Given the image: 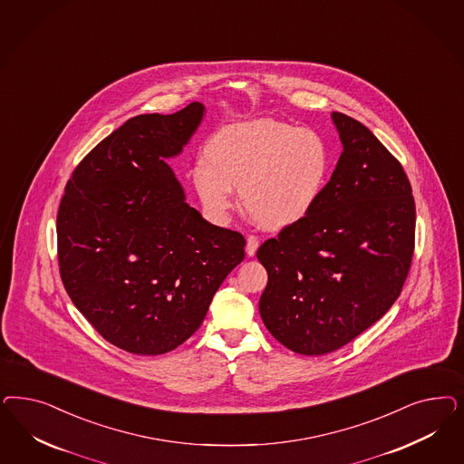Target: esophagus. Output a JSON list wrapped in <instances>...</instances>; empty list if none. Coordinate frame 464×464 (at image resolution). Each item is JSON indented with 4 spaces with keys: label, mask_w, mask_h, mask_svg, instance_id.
Masks as SVG:
<instances>
[{
    "label": "esophagus",
    "mask_w": 464,
    "mask_h": 464,
    "mask_svg": "<svg viewBox=\"0 0 464 464\" xmlns=\"http://www.w3.org/2000/svg\"><path fill=\"white\" fill-rule=\"evenodd\" d=\"M257 247H259V239L256 236H249L247 237V244H246V253H247V256H255Z\"/></svg>",
    "instance_id": "esophagus-1"
}]
</instances>
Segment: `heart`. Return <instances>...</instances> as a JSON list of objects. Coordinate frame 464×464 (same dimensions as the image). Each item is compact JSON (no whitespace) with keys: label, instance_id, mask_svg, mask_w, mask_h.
Wrapping results in <instances>:
<instances>
[{"label":"heart","instance_id":"1","mask_svg":"<svg viewBox=\"0 0 464 464\" xmlns=\"http://www.w3.org/2000/svg\"><path fill=\"white\" fill-rule=\"evenodd\" d=\"M207 164L193 170L203 208L222 220L234 207V191L251 218L284 230L311 215L326 189L331 151L324 138L307 128L257 120L220 130L205 149Z\"/></svg>","mask_w":464,"mask_h":464}]
</instances>
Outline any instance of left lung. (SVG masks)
Wrapping results in <instances>:
<instances>
[{
	"mask_svg": "<svg viewBox=\"0 0 464 464\" xmlns=\"http://www.w3.org/2000/svg\"><path fill=\"white\" fill-rule=\"evenodd\" d=\"M331 118L343 151L319 203L256 255L268 271L261 319L302 355L334 352L386 314L415 249V199L403 165L359 121Z\"/></svg>",
	"mask_w": 464,
	"mask_h": 464,
	"instance_id": "obj_1",
	"label": "left lung"
}]
</instances>
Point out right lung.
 Returning a JSON list of instances; mask_svg holds the SVG:
<instances>
[{"instance_id": "right-lung-1", "label": "right lung", "mask_w": 464, "mask_h": 464, "mask_svg": "<svg viewBox=\"0 0 464 464\" xmlns=\"http://www.w3.org/2000/svg\"><path fill=\"white\" fill-rule=\"evenodd\" d=\"M203 114L191 102L126 121L76 165L61 198L63 285L97 333L130 353L160 355L184 343L246 256L244 236L189 207L165 162Z\"/></svg>"}]
</instances>
